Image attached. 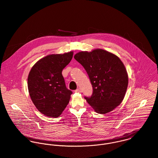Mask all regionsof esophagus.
I'll use <instances>...</instances> for the list:
<instances>
[{"mask_svg": "<svg viewBox=\"0 0 158 158\" xmlns=\"http://www.w3.org/2000/svg\"><path fill=\"white\" fill-rule=\"evenodd\" d=\"M75 92H77V93H80V92H81V89H76V90H75Z\"/></svg>", "mask_w": 158, "mask_h": 158, "instance_id": "obj_1", "label": "esophagus"}]
</instances>
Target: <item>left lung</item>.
Wrapping results in <instances>:
<instances>
[{"instance_id":"1","label":"left lung","mask_w":158,"mask_h":158,"mask_svg":"<svg viewBox=\"0 0 158 158\" xmlns=\"http://www.w3.org/2000/svg\"><path fill=\"white\" fill-rule=\"evenodd\" d=\"M74 58L85 68L92 85V96L85 97L88 103L98 114L113 111L123 100L128 85L122 61L115 54L100 48L80 52Z\"/></svg>"}]
</instances>
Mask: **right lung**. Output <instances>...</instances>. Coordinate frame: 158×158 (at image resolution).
Wrapping results in <instances>:
<instances>
[{
  "label": "right lung",
  "instance_id": "right-lung-1",
  "mask_svg": "<svg viewBox=\"0 0 158 158\" xmlns=\"http://www.w3.org/2000/svg\"><path fill=\"white\" fill-rule=\"evenodd\" d=\"M73 52L51 54L40 59L28 76V89L37 110L48 117H58L69 102L71 90L66 88L62 70L70 62Z\"/></svg>",
  "mask_w": 158,
  "mask_h": 158
}]
</instances>
